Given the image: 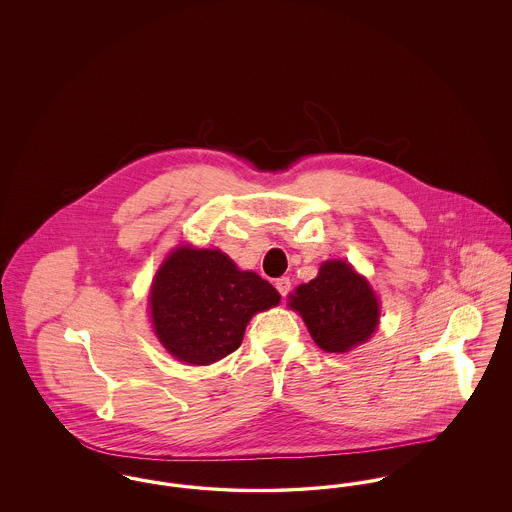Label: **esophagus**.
I'll return each instance as SVG.
<instances>
[{"label": "esophagus", "mask_w": 512, "mask_h": 512, "mask_svg": "<svg viewBox=\"0 0 512 512\" xmlns=\"http://www.w3.org/2000/svg\"><path fill=\"white\" fill-rule=\"evenodd\" d=\"M274 286H276V290L280 292L282 297H286L288 292H290V288H292V282H290V278H288V276H282V278H278V280L274 282Z\"/></svg>", "instance_id": "34e87169"}]
</instances>
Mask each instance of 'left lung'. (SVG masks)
Wrapping results in <instances>:
<instances>
[{"label": "left lung", "instance_id": "8db88e82", "mask_svg": "<svg viewBox=\"0 0 512 512\" xmlns=\"http://www.w3.org/2000/svg\"><path fill=\"white\" fill-rule=\"evenodd\" d=\"M288 305L328 353H347L370 340L380 320V303L368 280L340 259L324 261L317 278L301 284Z\"/></svg>", "mask_w": 512, "mask_h": 512}]
</instances>
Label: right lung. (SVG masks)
I'll use <instances>...</instances> for the list:
<instances>
[{"instance_id":"add662e5","label":"right lung","mask_w":512,"mask_h":512,"mask_svg":"<svg viewBox=\"0 0 512 512\" xmlns=\"http://www.w3.org/2000/svg\"><path fill=\"white\" fill-rule=\"evenodd\" d=\"M278 303L272 284L220 249L180 245L153 278L149 317L174 359L205 366L236 351L251 317Z\"/></svg>"}]
</instances>
